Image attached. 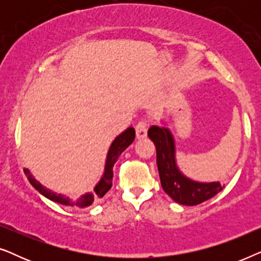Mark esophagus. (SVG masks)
I'll return each instance as SVG.
<instances>
[{"label":"esophagus","mask_w":261,"mask_h":261,"mask_svg":"<svg viewBox=\"0 0 261 261\" xmlns=\"http://www.w3.org/2000/svg\"><path fill=\"white\" fill-rule=\"evenodd\" d=\"M147 126L148 124L145 121H141L135 127V134H137V139H144L147 135Z\"/></svg>","instance_id":"obj_1"}]
</instances>
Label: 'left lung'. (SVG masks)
<instances>
[{
	"instance_id": "1",
	"label": "left lung",
	"mask_w": 261,
	"mask_h": 261,
	"mask_svg": "<svg viewBox=\"0 0 261 261\" xmlns=\"http://www.w3.org/2000/svg\"><path fill=\"white\" fill-rule=\"evenodd\" d=\"M148 138L156 148L160 183L164 191L181 205H197L213 198L223 189L220 181L202 183L184 176L176 163V145L169 128L152 126L148 129Z\"/></svg>"
}]
</instances>
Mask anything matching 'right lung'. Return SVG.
Segmentation results:
<instances>
[{
    "label": "right lung",
    "mask_w": 261,
    "mask_h": 261,
    "mask_svg": "<svg viewBox=\"0 0 261 261\" xmlns=\"http://www.w3.org/2000/svg\"><path fill=\"white\" fill-rule=\"evenodd\" d=\"M135 138V130L133 127L127 128L126 130L122 132L120 135L114 139V141L110 145L108 154H107V160H106V166H105V172H103V176L101 180L96 184L94 188V192H88V194L82 195L80 198L72 199L67 196H64L62 194H56L49 189L45 188L44 185H41L39 181L35 179V178L32 176L30 170L24 169V174H26L30 183L33 185L35 190H38L42 196H45L46 198L51 199V201L59 203V204L66 205V206H76V208H85V206L91 205L94 201L98 198H102L107 192L109 191V189L112 188L113 185V167L114 164L116 163V160L119 159L124 149H126L128 146H129L132 142L134 141Z\"/></svg>",
    "instance_id": "right-lung-1"
}]
</instances>
